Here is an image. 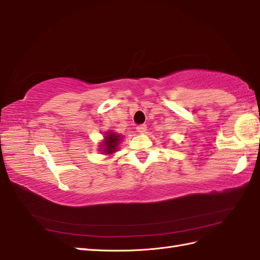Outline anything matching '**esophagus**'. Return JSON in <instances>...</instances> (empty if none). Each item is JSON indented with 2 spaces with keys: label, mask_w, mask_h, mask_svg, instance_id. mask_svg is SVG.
<instances>
[{
  "label": "esophagus",
  "mask_w": 260,
  "mask_h": 260,
  "mask_svg": "<svg viewBox=\"0 0 260 260\" xmlns=\"http://www.w3.org/2000/svg\"><path fill=\"white\" fill-rule=\"evenodd\" d=\"M137 131L139 132V134H145V132L147 131V125L146 124H140L137 126Z\"/></svg>",
  "instance_id": "34e87169"
}]
</instances>
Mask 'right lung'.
<instances>
[{
	"label": "right lung",
	"instance_id": "obj_1",
	"mask_svg": "<svg viewBox=\"0 0 260 260\" xmlns=\"http://www.w3.org/2000/svg\"><path fill=\"white\" fill-rule=\"evenodd\" d=\"M123 139V136L115 134L114 131H107L104 134V139L100 145V151H102L104 155H112L118 151V148L121 140Z\"/></svg>",
	"mask_w": 260,
	"mask_h": 260
}]
</instances>
